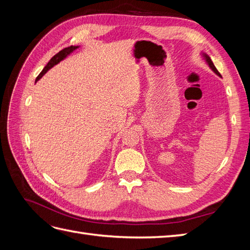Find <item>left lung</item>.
I'll return each instance as SVG.
<instances>
[{
	"label": "left lung",
	"instance_id": "1",
	"mask_svg": "<svg viewBox=\"0 0 250 250\" xmlns=\"http://www.w3.org/2000/svg\"><path fill=\"white\" fill-rule=\"evenodd\" d=\"M206 58H207V62H208V64H209V66L211 67V70H213V71H214V72H215L216 74H218V75H220V73H219V72H218V70L216 69V66L214 65L213 62H211V60H210V58H209L208 56H207V55H206Z\"/></svg>",
	"mask_w": 250,
	"mask_h": 250
}]
</instances>
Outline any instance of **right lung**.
I'll use <instances>...</instances> for the list:
<instances>
[{
	"mask_svg": "<svg viewBox=\"0 0 250 250\" xmlns=\"http://www.w3.org/2000/svg\"><path fill=\"white\" fill-rule=\"evenodd\" d=\"M77 48H78V47L70 46V47L62 49V51H59V52L57 53V54H55L54 56H53V57L50 59V62H48V64L43 67V70L41 72V74L39 75V76L36 77V81L39 80L40 78H42V75H43L44 73H46L48 70H50L53 65H55V64H57L59 62H62V60L64 57H66V55H69L71 52H73L75 49H77Z\"/></svg>",
	"mask_w": 250,
	"mask_h": 250,
	"instance_id": "add662e5",
	"label": "right lung"
}]
</instances>
